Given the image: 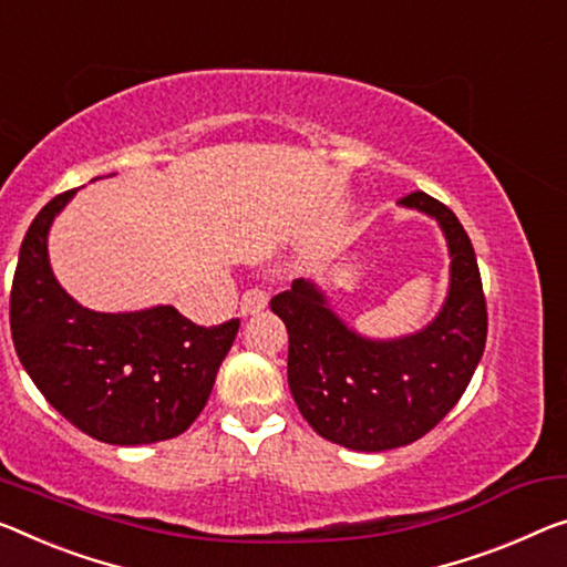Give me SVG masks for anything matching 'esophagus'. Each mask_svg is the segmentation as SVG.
Returning <instances> with one entry per match:
<instances>
[{
	"label": "esophagus",
	"instance_id": "esophagus-1",
	"mask_svg": "<svg viewBox=\"0 0 567 567\" xmlns=\"http://www.w3.org/2000/svg\"><path fill=\"white\" fill-rule=\"evenodd\" d=\"M268 307V293L264 289H258V286H250L243 293L240 299V313L243 317H250V313H258Z\"/></svg>",
	"mask_w": 567,
	"mask_h": 567
}]
</instances>
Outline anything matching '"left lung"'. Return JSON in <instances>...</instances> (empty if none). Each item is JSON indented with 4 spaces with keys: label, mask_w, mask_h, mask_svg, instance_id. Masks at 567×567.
Listing matches in <instances>:
<instances>
[{
    "label": "left lung",
    "mask_w": 567,
    "mask_h": 567,
    "mask_svg": "<svg viewBox=\"0 0 567 567\" xmlns=\"http://www.w3.org/2000/svg\"><path fill=\"white\" fill-rule=\"evenodd\" d=\"M400 205L431 215L449 243V296L429 327L398 339L362 337L307 278L271 299L289 332V388L301 415L321 439L368 454L435 429L464 395L486 344L482 276L464 225L425 193Z\"/></svg>",
    "instance_id": "1"
}]
</instances>
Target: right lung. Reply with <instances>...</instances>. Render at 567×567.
I'll list each match as a JSON object with an SVG mask.
<instances>
[{
  "label": "right lung",
  "mask_w": 567,
  "mask_h": 567,
  "mask_svg": "<svg viewBox=\"0 0 567 567\" xmlns=\"http://www.w3.org/2000/svg\"><path fill=\"white\" fill-rule=\"evenodd\" d=\"M75 189L52 197L24 235L10 296L17 357L55 411L113 446L185 433L213 393L240 319L199 327L174 307L103 313L52 276L48 233Z\"/></svg>",
  "instance_id": "right-lung-1"
}]
</instances>
